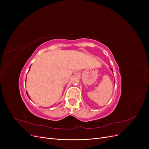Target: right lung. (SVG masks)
<instances>
[{"label":"right lung","instance_id":"1","mask_svg":"<svg viewBox=\"0 0 149 149\" xmlns=\"http://www.w3.org/2000/svg\"><path fill=\"white\" fill-rule=\"evenodd\" d=\"M26 93H27V92H26ZM27 95H28V94H27ZM28 97H29V96H28Z\"/></svg>","mask_w":149,"mask_h":149}]
</instances>
